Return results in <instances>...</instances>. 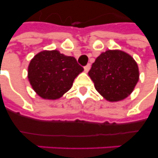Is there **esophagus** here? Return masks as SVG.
<instances>
[{
  "instance_id": "1",
  "label": "esophagus",
  "mask_w": 158,
  "mask_h": 158,
  "mask_svg": "<svg viewBox=\"0 0 158 158\" xmlns=\"http://www.w3.org/2000/svg\"><path fill=\"white\" fill-rule=\"evenodd\" d=\"M90 68H91V64H88L87 65H85V66H84V71L86 72V73H88V72L89 71Z\"/></svg>"
}]
</instances>
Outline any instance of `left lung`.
I'll return each instance as SVG.
<instances>
[{
	"mask_svg": "<svg viewBox=\"0 0 158 158\" xmlns=\"http://www.w3.org/2000/svg\"><path fill=\"white\" fill-rule=\"evenodd\" d=\"M89 75L97 91L106 100L119 102L134 91L139 71L130 55L120 50H107L93 63Z\"/></svg>",
	"mask_w": 158,
	"mask_h": 158,
	"instance_id": "obj_1",
	"label": "left lung"
}]
</instances>
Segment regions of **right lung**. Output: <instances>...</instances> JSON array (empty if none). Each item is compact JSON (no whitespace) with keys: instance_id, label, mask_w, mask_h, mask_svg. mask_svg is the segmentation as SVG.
<instances>
[{"instance_id":"1","label":"right lung","mask_w":158,"mask_h":158,"mask_svg":"<svg viewBox=\"0 0 158 158\" xmlns=\"http://www.w3.org/2000/svg\"><path fill=\"white\" fill-rule=\"evenodd\" d=\"M84 68L73 56L59 51H43L35 55L28 68V79L33 89L43 99L56 100L71 89L74 79Z\"/></svg>"}]
</instances>
